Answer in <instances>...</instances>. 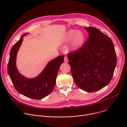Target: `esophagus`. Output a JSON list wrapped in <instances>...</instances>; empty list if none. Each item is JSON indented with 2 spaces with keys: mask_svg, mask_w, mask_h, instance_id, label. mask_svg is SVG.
Here are the masks:
<instances>
[{
  "mask_svg": "<svg viewBox=\"0 0 127 127\" xmlns=\"http://www.w3.org/2000/svg\"><path fill=\"white\" fill-rule=\"evenodd\" d=\"M64 63H66L68 62V60H67V58L66 57H65L64 58Z\"/></svg>",
  "mask_w": 127,
  "mask_h": 127,
  "instance_id": "obj_1",
  "label": "esophagus"
}]
</instances>
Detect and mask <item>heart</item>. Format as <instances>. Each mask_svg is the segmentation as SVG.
<instances>
[{"mask_svg":"<svg viewBox=\"0 0 127 127\" xmlns=\"http://www.w3.org/2000/svg\"><path fill=\"white\" fill-rule=\"evenodd\" d=\"M71 41L67 47V51L75 52L78 51L83 46L85 41V35L83 32L75 30L68 31L64 35V41Z\"/></svg>","mask_w":127,"mask_h":127,"instance_id":"obj_1","label":"heart"}]
</instances>
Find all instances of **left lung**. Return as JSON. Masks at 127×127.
I'll return each instance as SVG.
<instances>
[{
	"mask_svg": "<svg viewBox=\"0 0 127 127\" xmlns=\"http://www.w3.org/2000/svg\"><path fill=\"white\" fill-rule=\"evenodd\" d=\"M84 28L89 32L88 40L80 49L67 56L75 83L91 93L109 83L116 65V55L108 35L94 27Z\"/></svg>",
	"mask_w": 127,
	"mask_h": 127,
	"instance_id": "obj_1",
	"label": "left lung"
}]
</instances>
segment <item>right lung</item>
<instances>
[{
  "mask_svg": "<svg viewBox=\"0 0 127 127\" xmlns=\"http://www.w3.org/2000/svg\"><path fill=\"white\" fill-rule=\"evenodd\" d=\"M21 36L12 48L7 65V72L17 91L20 94L33 99H42L49 95L54 89L60 67L64 61V56H59L50 61L43 71L33 78H28L22 75L16 66L18 51L23 40Z\"/></svg>",
  "mask_w": 127,
  "mask_h": 127,
  "instance_id": "1",
  "label": "right lung"
}]
</instances>
